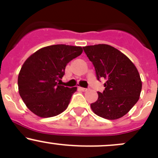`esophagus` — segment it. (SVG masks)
Returning a JSON list of instances; mask_svg holds the SVG:
<instances>
[{"instance_id":"esophagus-1","label":"esophagus","mask_w":158,"mask_h":158,"mask_svg":"<svg viewBox=\"0 0 158 158\" xmlns=\"http://www.w3.org/2000/svg\"><path fill=\"white\" fill-rule=\"evenodd\" d=\"M80 89H81V90L82 91H87V88H84V87H79Z\"/></svg>"}]
</instances>
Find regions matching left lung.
<instances>
[{"instance_id": "8db88e82", "label": "left lung", "mask_w": 158, "mask_h": 158, "mask_svg": "<svg viewBox=\"0 0 158 158\" xmlns=\"http://www.w3.org/2000/svg\"><path fill=\"white\" fill-rule=\"evenodd\" d=\"M95 68L97 78L105 80V89L90 104L95 114L117 119L134 106L141 91L140 74L131 60L118 49L106 44L83 47Z\"/></svg>"}]
</instances>
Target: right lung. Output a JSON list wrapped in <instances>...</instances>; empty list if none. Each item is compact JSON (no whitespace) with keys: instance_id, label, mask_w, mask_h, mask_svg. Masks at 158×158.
<instances>
[{"instance_id":"right-lung-1","label":"right lung","mask_w":158,"mask_h":158,"mask_svg":"<svg viewBox=\"0 0 158 158\" xmlns=\"http://www.w3.org/2000/svg\"><path fill=\"white\" fill-rule=\"evenodd\" d=\"M80 46L53 45L30 55L18 75L19 94L31 112L48 118L67 109L77 87L60 85L69 61L81 55Z\"/></svg>"}]
</instances>
